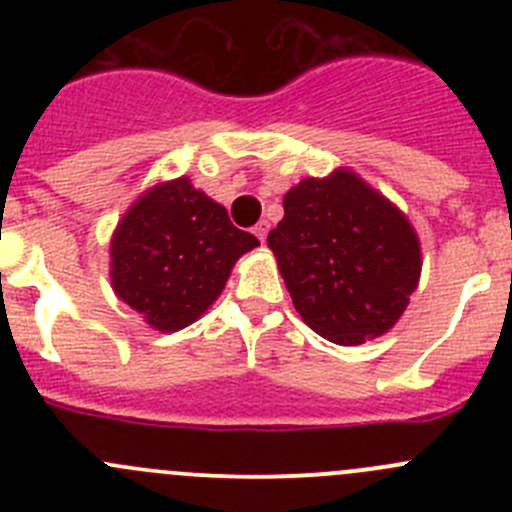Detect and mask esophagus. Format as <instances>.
I'll list each match as a JSON object with an SVG mask.
<instances>
[{"label":"esophagus","mask_w":512,"mask_h":512,"mask_svg":"<svg viewBox=\"0 0 512 512\" xmlns=\"http://www.w3.org/2000/svg\"><path fill=\"white\" fill-rule=\"evenodd\" d=\"M252 232H255V235H257V240L265 242L267 240V232H270V223H267V220H260V223L252 227Z\"/></svg>","instance_id":"esophagus-1"}]
</instances>
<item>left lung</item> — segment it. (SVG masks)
Instances as JSON below:
<instances>
[{"label": "left lung", "mask_w": 512, "mask_h": 512, "mask_svg": "<svg viewBox=\"0 0 512 512\" xmlns=\"http://www.w3.org/2000/svg\"><path fill=\"white\" fill-rule=\"evenodd\" d=\"M282 205L267 245L304 324L342 347L389 332L421 280L411 220L352 168L299 180Z\"/></svg>", "instance_id": "left-lung-1"}]
</instances>
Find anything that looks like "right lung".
<instances>
[{"label":"right lung","instance_id":"right-lung-1","mask_svg":"<svg viewBox=\"0 0 512 512\" xmlns=\"http://www.w3.org/2000/svg\"><path fill=\"white\" fill-rule=\"evenodd\" d=\"M260 245L190 178L143 190L111 235V285L148 327L178 332L203 317L232 267Z\"/></svg>","mask_w":512,"mask_h":512}]
</instances>
